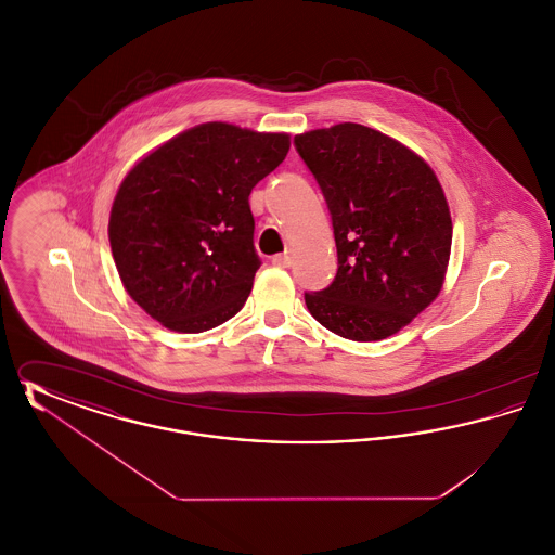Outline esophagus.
Returning <instances> with one entry per match:
<instances>
[{"instance_id":"34e87169","label":"esophagus","mask_w":555,"mask_h":555,"mask_svg":"<svg viewBox=\"0 0 555 555\" xmlns=\"http://www.w3.org/2000/svg\"><path fill=\"white\" fill-rule=\"evenodd\" d=\"M291 256L289 254H276V256H272V264L279 266V268H289Z\"/></svg>"}]
</instances>
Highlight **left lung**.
<instances>
[{
    "mask_svg": "<svg viewBox=\"0 0 555 555\" xmlns=\"http://www.w3.org/2000/svg\"><path fill=\"white\" fill-rule=\"evenodd\" d=\"M295 147L333 218L339 268L306 293L318 322L351 341L399 333L443 289L451 214L435 170L393 137L341 122L301 132Z\"/></svg>",
    "mask_w": 555,
    "mask_h": 555,
    "instance_id": "1",
    "label": "left lung"
}]
</instances>
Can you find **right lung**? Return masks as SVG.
Returning <instances> with one entry per match:
<instances>
[{
	"mask_svg": "<svg viewBox=\"0 0 555 555\" xmlns=\"http://www.w3.org/2000/svg\"><path fill=\"white\" fill-rule=\"evenodd\" d=\"M289 147L287 132L204 122L132 166L107 237L139 308L175 333H204L237 314L260 268L249 193Z\"/></svg>",
	"mask_w": 555,
	"mask_h": 555,
	"instance_id": "obj_1",
	"label": "right lung"
}]
</instances>
